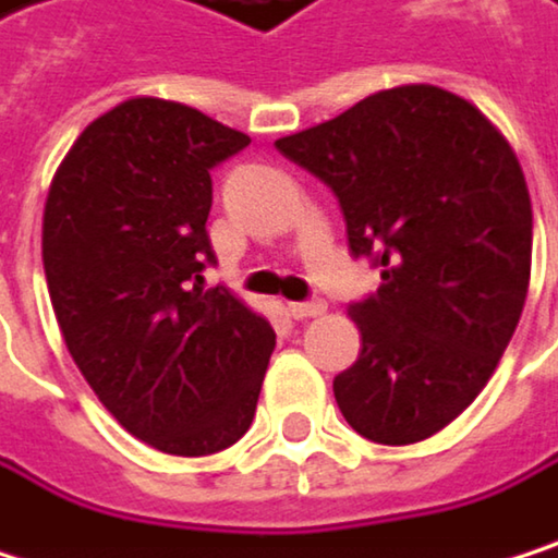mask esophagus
<instances>
[{
    "label": "esophagus",
    "instance_id": "obj_1",
    "mask_svg": "<svg viewBox=\"0 0 558 558\" xmlns=\"http://www.w3.org/2000/svg\"><path fill=\"white\" fill-rule=\"evenodd\" d=\"M327 311V304L324 301H304V304H288V314L294 317V320H311V317H320Z\"/></svg>",
    "mask_w": 558,
    "mask_h": 558
}]
</instances>
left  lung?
<instances>
[{"label":"left lung","instance_id":"8db88e82","mask_svg":"<svg viewBox=\"0 0 558 558\" xmlns=\"http://www.w3.org/2000/svg\"><path fill=\"white\" fill-rule=\"evenodd\" d=\"M340 198L350 251L383 267L353 304L360 360L333 379L376 445H415L490 383L526 304L533 205L507 136L435 84L376 90L274 143Z\"/></svg>","mask_w":558,"mask_h":558}]
</instances>
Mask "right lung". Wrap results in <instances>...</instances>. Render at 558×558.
Returning a JSON list of instances; mask_svg holds the SVG:
<instances>
[{
	"instance_id": "add662e5",
	"label": "right lung",
	"mask_w": 558,
	"mask_h": 558,
	"mask_svg": "<svg viewBox=\"0 0 558 558\" xmlns=\"http://www.w3.org/2000/svg\"><path fill=\"white\" fill-rule=\"evenodd\" d=\"M251 143L195 107L130 97L74 140L41 218V260L68 353L104 409L179 458L234 445L274 353L270 324L202 288L208 169Z\"/></svg>"
}]
</instances>
